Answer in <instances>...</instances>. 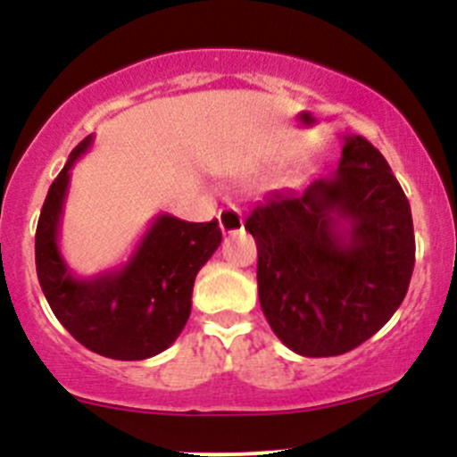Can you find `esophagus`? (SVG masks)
<instances>
[{"instance_id":"34e87169","label":"esophagus","mask_w":457,"mask_h":457,"mask_svg":"<svg viewBox=\"0 0 457 457\" xmlns=\"http://www.w3.org/2000/svg\"><path fill=\"white\" fill-rule=\"evenodd\" d=\"M219 225L223 234H234L243 228V216L238 208H223L219 212Z\"/></svg>"}]
</instances>
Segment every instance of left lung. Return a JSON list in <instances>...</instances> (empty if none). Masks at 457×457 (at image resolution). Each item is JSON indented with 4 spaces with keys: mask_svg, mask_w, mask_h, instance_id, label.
<instances>
[{
    "mask_svg": "<svg viewBox=\"0 0 457 457\" xmlns=\"http://www.w3.org/2000/svg\"><path fill=\"white\" fill-rule=\"evenodd\" d=\"M245 229L258 247L262 313L302 357H337L368 342L410 287V201L386 157L361 136H344L330 175L269 192Z\"/></svg>",
    "mask_w": 457,
    "mask_h": 457,
    "instance_id": "left-lung-1",
    "label": "left lung"
}]
</instances>
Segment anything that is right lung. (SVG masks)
<instances>
[{
    "mask_svg": "<svg viewBox=\"0 0 457 457\" xmlns=\"http://www.w3.org/2000/svg\"><path fill=\"white\" fill-rule=\"evenodd\" d=\"M87 136L52 181L35 237L37 276L47 304L67 333L94 353L120 361L160 354L179 337L190 317L199 269L220 245L219 220L190 223L160 214L133 256L113 271L76 278L59 249L70 170L89 151Z\"/></svg>",
    "mask_w": 457,
    "mask_h": 457,
    "instance_id": "obj_1",
    "label": "right lung"
}]
</instances>
